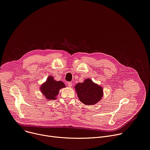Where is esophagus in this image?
Segmentation results:
<instances>
[{
    "label": "esophagus",
    "mask_w": 150,
    "mask_h": 150,
    "mask_svg": "<svg viewBox=\"0 0 150 150\" xmlns=\"http://www.w3.org/2000/svg\"><path fill=\"white\" fill-rule=\"evenodd\" d=\"M67 85L69 86V87H71L72 86V83L71 81H69L67 83Z\"/></svg>",
    "instance_id": "34e87169"
}]
</instances>
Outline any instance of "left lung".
Instances as JSON below:
<instances>
[{
	"mask_svg": "<svg viewBox=\"0 0 150 150\" xmlns=\"http://www.w3.org/2000/svg\"><path fill=\"white\" fill-rule=\"evenodd\" d=\"M75 89L80 101L86 105L96 104L103 96V88L89 79H86L83 83H79Z\"/></svg>",
	"mask_w": 150,
	"mask_h": 150,
	"instance_id": "left-lung-1",
	"label": "left lung"
}]
</instances>
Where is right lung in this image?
Here are the masks:
<instances>
[{
    "label": "right lung",
    "instance_id": "add662e5",
    "mask_svg": "<svg viewBox=\"0 0 150 150\" xmlns=\"http://www.w3.org/2000/svg\"><path fill=\"white\" fill-rule=\"evenodd\" d=\"M65 85L61 81H55L53 77L49 76L46 81L41 86V91L47 99H55L59 90L65 88Z\"/></svg>",
    "mask_w": 150,
    "mask_h": 150
}]
</instances>
